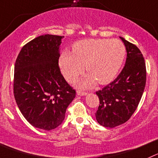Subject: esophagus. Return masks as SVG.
<instances>
[{
  "instance_id": "1",
  "label": "esophagus",
  "mask_w": 158,
  "mask_h": 158,
  "mask_svg": "<svg viewBox=\"0 0 158 158\" xmlns=\"http://www.w3.org/2000/svg\"><path fill=\"white\" fill-rule=\"evenodd\" d=\"M77 95L84 96V95H86L87 92L86 91H81V90H78V91H77Z\"/></svg>"
}]
</instances>
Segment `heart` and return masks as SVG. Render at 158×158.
I'll return each mask as SVG.
<instances>
[{"label": "heart", "mask_w": 158, "mask_h": 158, "mask_svg": "<svg viewBox=\"0 0 158 158\" xmlns=\"http://www.w3.org/2000/svg\"><path fill=\"white\" fill-rule=\"evenodd\" d=\"M125 54V46L119 40L88 39L75 43L72 52H63L60 65L69 81L81 74L85 66L90 74L80 82L81 86L91 87L97 81L101 85H106L118 74Z\"/></svg>", "instance_id": "b5f03b06"}]
</instances>
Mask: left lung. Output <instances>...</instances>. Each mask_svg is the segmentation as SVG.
<instances>
[{
	"mask_svg": "<svg viewBox=\"0 0 158 158\" xmlns=\"http://www.w3.org/2000/svg\"><path fill=\"white\" fill-rule=\"evenodd\" d=\"M127 52L126 64L113 81L96 91L99 106L96 119L105 127L122 125L128 121L139 103L147 80L146 64L136 45L120 37Z\"/></svg>",
	"mask_w": 158,
	"mask_h": 158,
	"instance_id": "obj_1",
	"label": "left lung"
}]
</instances>
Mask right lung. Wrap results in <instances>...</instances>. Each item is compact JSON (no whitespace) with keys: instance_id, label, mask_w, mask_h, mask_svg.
Masks as SVG:
<instances>
[{"instance_id":"add662e5","label":"right lung","mask_w":158,"mask_h":158,"mask_svg":"<svg viewBox=\"0 0 158 158\" xmlns=\"http://www.w3.org/2000/svg\"><path fill=\"white\" fill-rule=\"evenodd\" d=\"M63 36L45 35L25 45L14 72V96L27 121L51 130L60 125L76 91L66 81L59 67Z\"/></svg>"}]
</instances>
